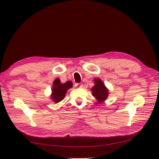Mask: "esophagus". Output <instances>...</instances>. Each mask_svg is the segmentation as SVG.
I'll list each match as a JSON object with an SVG mask.
<instances>
[{"label":"esophagus","instance_id":"obj_1","mask_svg":"<svg viewBox=\"0 0 159 159\" xmlns=\"http://www.w3.org/2000/svg\"><path fill=\"white\" fill-rule=\"evenodd\" d=\"M75 86L76 88H82L83 85L81 84H75Z\"/></svg>","mask_w":159,"mask_h":159}]
</instances>
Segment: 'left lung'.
I'll return each mask as SVG.
<instances>
[{
    "label": "left lung",
    "instance_id": "1",
    "mask_svg": "<svg viewBox=\"0 0 159 159\" xmlns=\"http://www.w3.org/2000/svg\"><path fill=\"white\" fill-rule=\"evenodd\" d=\"M94 86L91 88L93 97L99 103H103L109 95V89L105 85L103 81L99 78H94Z\"/></svg>",
    "mask_w": 159,
    "mask_h": 159
}]
</instances>
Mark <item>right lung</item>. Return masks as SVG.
I'll use <instances>...</instances> for the list:
<instances>
[{"instance_id":"obj_1","label":"right lung","mask_w":159,"mask_h":159,"mask_svg":"<svg viewBox=\"0 0 159 159\" xmlns=\"http://www.w3.org/2000/svg\"><path fill=\"white\" fill-rule=\"evenodd\" d=\"M73 86V84L71 81H68L64 84H61L60 80L57 78L56 79L52 88V94L50 95V99L52 102L56 103L60 102L61 101L64 99L67 91L71 88Z\"/></svg>"}]
</instances>
